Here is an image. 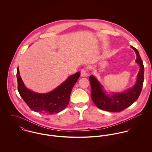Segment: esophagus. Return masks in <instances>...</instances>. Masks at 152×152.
I'll return each instance as SVG.
<instances>
[{
	"mask_svg": "<svg viewBox=\"0 0 152 152\" xmlns=\"http://www.w3.org/2000/svg\"><path fill=\"white\" fill-rule=\"evenodd\" d=\"M87 75V70L86 68H83L81 71V76L86 77Z\"/></svg>",
	"mask_w": 152,
	"mask_h": 152,
	"instance_id": "1",
	"label": "esophagus"
}]
</instances>
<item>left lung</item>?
<instances>
[{
  "label": "left lung",
  "mask_w": 152,
  "mask_h": 152,
  "mask_svg": "<svg viewBox=\"0 0 152 152\" xmlns=\"http://www.w3.org/2000/svg\"><path fill=\"white\" fill-rule=\"evenodd\" d=\"M131 47L136 52L137 56L136 61L140 65L137 81L133 88L125 92L114 94L110 96L102 90V86L95 77L92 75L89 77L91 89V98L98 108L109 112H119L128 108L138 99L143 84L144 66L137 50L132 46Z\"/></svg>",
  "instance_id": "obj_1"
}]
</instances>
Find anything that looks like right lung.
Returning a JSON list of instances; mask_svg holds the SVG:
<instances>
[{"mask_svg": "<svg viewBox=\"0 0 152 152\" xmlns=\"http://www.w3.org/2000/svg\"><path fill=\"white\" fill-rule=\"evenodd\" d=\"M80 76V72H78L69 77L53 91L47 94H38L24 86L18 67V89L24 101L32 110L52 115L62 111L67 107L72 89Z\"/></svg>", "mask_w": 152, "mask_h": 152, "instance_id": "add662e5", "label": "right lung"}]
</instances>
